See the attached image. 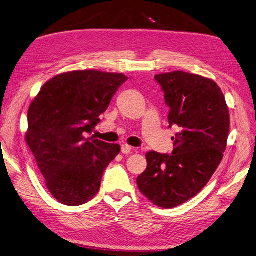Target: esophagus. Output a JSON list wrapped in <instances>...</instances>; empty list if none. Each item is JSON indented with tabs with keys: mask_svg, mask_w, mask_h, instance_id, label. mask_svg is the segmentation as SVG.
Segmentation results:
<instances>
[{
	"mask_svg": "<svg viewBox=\"0 0 256 256\" xmlns=\"http://www.w3.org/2000/svg\"><path fill=\"white\" fill-rule=\"evenodd\" d=\"M132 150H133V148L130 147V145H128V144H123L122 147H121V152L123 154H130V152H132Z\"/></svg>",
	"mask_w": 256,
	"mask_h": 256,
	"instance_id": "esophagus-1",
	"label": "esophagus"
}]
</instances>
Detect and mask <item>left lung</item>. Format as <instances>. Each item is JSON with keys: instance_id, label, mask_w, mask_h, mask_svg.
Segmentation results:
<instances>
[{"instance_id": "left-lung-1", "label": "left lung", "mask_w": 256, "mask_h": 256, "mask_svg": "<svg viewBox=\"0 0 256 256\" xmlns=\"http://www.w3.org/2000/svg\"><path fill=\"white\" fill-rule=\"evenodd\" d=\"M156 80L170 108L169 128L178 126L171 155L150 152L138 176L142 195L162 208H174L200 193L222 162L230 128L222 89L206 77L176 70Z\"/></svg>"}]
</instances>
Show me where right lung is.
<instances>
[{
  "instance_id": "right-lung-1",
  "label": "right lung",
  "mask_w": 256,
  "mask_h": 256,
  "mask_svg": "<svg viewBox=\"0 0 256 256\" xmlns=\"http://www.w3.org/2000/svg\"><path fill=\"white\" fill-rule=\"evenodd\" d=\"M128 80L96 70L63 73L48 80L29 106L26 142L60 203L78 206L98 193L104 172L121 147L87 135Z\"/></svg>"
}]
</instances>
